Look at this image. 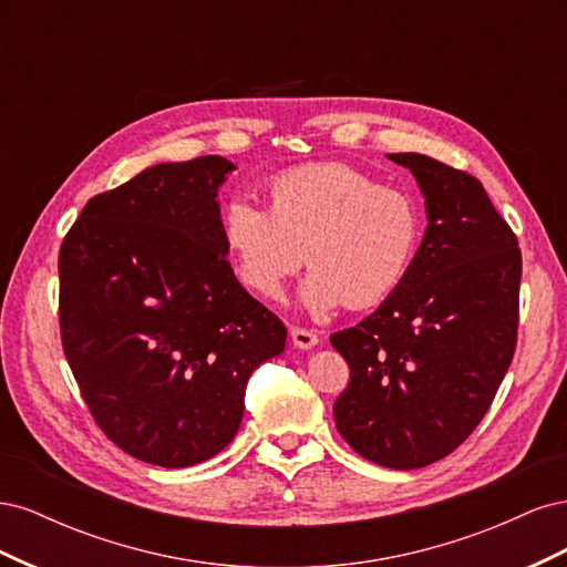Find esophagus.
<instances>
[{"label": "esophagus", "mask_w": 567, "mask_h": 567, "mask_svg": "<svg viewBox=\"0 0 567 567\" xmlns=\"http://www.w3.org/2000/svg\"><path fill=\"white\" fill-rule=\"evenodd\" d=\"M290 340H293V346L298 350H312V348L319 346V336L315 331L298 329V326H293V329H290Z\"/></svg>", "instance_id": "esophagus-1"}]
</instances>
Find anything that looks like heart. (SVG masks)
Returning a JSON list of instances; mask_svg holds the SVG:
<instances>
[{
    "label": "heart",
    "mask_w": 567,
    "mask_h": 567,
    "mask_svg": "<svg viewBox=\"0 0 567 567\" xmlns=\"http://www.w3.org/2000/svg\"><path fill=\"white\" fill-rule=\"evenodd\" d=\"M269 210L234 198L221 238L238 281L262 298L307 265L300 302L315 315L385 300L414 265L423 217L414 196L346 163L288 169L269 182Z\"/></svg>",
    "instance_id": "1"
}]
</instances>
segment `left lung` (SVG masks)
<instances>
[{
  "label": "left lung",
  "instance_id": "1",
  "mask_svg": "<svg viewBox=\"0 0 567 567\" xmlns=\"http://www.w3.org/2000/svg\"><path fill=\"white\" fill-rule=\"evenodd\" d=\"M425 234L406 279L352 329L331 336L350 367L338 433L379 466L414 471L452 454L483 421L516 350L518 241L475 177L421 153Z\"/></svg>",
  "mask_w": 567,
  "mask_h": 567
}]
</instances>
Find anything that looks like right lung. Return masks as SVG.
Instances as JSON below:
<instances>
[{
  "instance_id": "add662e5",
  "label": "right lung",
  "mask_w": 567,
  "mask_h": 567,
  "mask_svg": "<svg viewBox=\"0 0 567 567\" xmlns=\"http://www.w3.org/2000/svg\"><path fill=\"white\" fill-rule=\"evenodd\" d=\"M221 156L158 163L94 196L59 252L61 340L92 416L120 450L196 466L234 440L250 373L286 326L227 262Z\"/></svg>"
}]
</instances>
